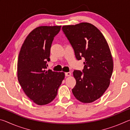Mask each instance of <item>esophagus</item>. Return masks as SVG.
Wrapping results in <instances>:
<instances>
[{"label": "esophagus", "instance_id": "esophagus-1", "mask_svg": "<svg viewBox=\"0 0 130 130\" xmlns=\"http://www.w3.org/2000/svg\"><path fill=\"white\" fill-rule=\"evenodd\" d=\"M71 76V73H70V72H66L65 76L68 77V76Z\"/></svg>", "mask_w": 130, "mask_h": 130}]
</instances>
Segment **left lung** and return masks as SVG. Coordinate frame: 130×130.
<instances>
[{
	"instance_id": "8db88e82",
	"label": "left lung",
	"mask_w": 130,
	"mask_h": 130,
	"mask_svg": "<svg viewBox=\"0 0 130 130\" xmlns=\"http://www.w3.org/2000/svg\"><path fill=\"white\" fill-rule=\"evenodd\" d=\"M62 29L73 47L77 60L85 59L83 72L75 70L76 84L72 92L80 102L98 100L108 88L113 72L111 50L100 31L91 23L63 26Z\"/></svg>"
}]
</instances>
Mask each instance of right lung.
Wrapping results in <instances>:
<instances>
[{
	"instance_id": "1",
	"label": "right lung",
	"mask_w": 130,
	"mask_h": 130,
	"mask_svg": "<svg viewBox=\"0 0 130 130\" xmlns=\"http://www.w3.org/2000/svg\"><path fill=\"white\" fill-rule=\"evenodd\" d=\"M61 26H39L26 37L19 52L17 76L28 98L39 105L52 102L65 78L63 72L46 70L54 37Z\"/></svg>"
}]
</instances>
